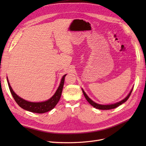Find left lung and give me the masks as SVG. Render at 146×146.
Returning a JSON list of instances; mask_svg holds the SVG:
<instances>
[{
	"instance_id": "1",
	"label": "left lung",
	"mask_w": 146,
	"mask_h": 146,
	"mask_svg": "<svg viewBox=\"0 0 146 146\" xmlns=\"http://www.w3.org/2000/svg\"><path fill=\"white\" fill-rule=\"evenodd\" d=\"M132 91H133V89H132V90H131V91L130 92L129 94L124 99H123V100H121V102H117V103H116V104H111V105H100V104H98L95 103L94 102H93V101H92L91 99H90L89 98H88V96L86 95V94L85 93V91H84L83 90V89H82L83 93L84 96H85L86 99L87 100V101L88 102H89V103H90V104L92 106V107H94V108H97V109H99V110H110V109L115 108H116V107H119V105H121V104H122L123 103L125 102H126L128 99H129V97H130V95H131V93Z\"/></svg>"
}]
</instances>
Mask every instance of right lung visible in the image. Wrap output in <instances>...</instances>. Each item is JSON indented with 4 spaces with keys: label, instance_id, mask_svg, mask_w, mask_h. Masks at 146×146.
<instances>
[{
    "label": "right lung",
    "instance_id": "add662e5",
    "mask_svg": "<svg viewBox=\"0 0 146 146\" xmlns=\"http://www.w3.org/2000/svg\"><path fill=\"white\" fill-rule=\"evenodd\" d=\"M66 74L63 76L61 81L60 83V85L58 88V90H56L55 94L53 96L52 98L48 99L47 101L42 102H28L27 100H25L22 98H19L18 96H17L15 92L13 91L12 88L10 85L9 82L7 79V82L8 83V86H9V89L12 94V96L14 98L17 104L20 107L23 108L27 111L36 113H44L47 111H50L51 110L54 108L55 105L58 102V101L60 99L61 92H62L63 88L64 83V78Z\"/></svg>",
    "mask_w": 146,
    "mask_h": 146
}]
</instances>
